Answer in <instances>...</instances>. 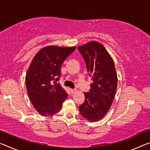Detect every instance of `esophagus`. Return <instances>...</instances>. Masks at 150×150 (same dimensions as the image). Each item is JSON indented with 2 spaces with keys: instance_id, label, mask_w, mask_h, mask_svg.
Returning <instances> with one entry per match:
<instances>
[{
  "instance_id": "1",
  "label": "esophagus",
  "mask_w": 150,
  "mask_h": 150,
  "mask_svg": "<svg viewBox=\"0 0 150 150\" xmlns=\"http://www.w3.org/2000/svg\"><path fill=\"white\" fill-rule=\"evenodd\" d=\"M76 91H77V89H76V88H71V93H75Z\"/></svg>"
}]
</instances>
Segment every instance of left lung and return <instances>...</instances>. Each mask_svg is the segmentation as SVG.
Returning a JSON list of instances; mask_svg holds the SVG:
<instances>
[{"mask_svg":"<svg viewBox=\"0 0 150 150\" xmlns=\"http://www.w3.org/2000/svg\"><path fill=\"white\" fill-rule=\"evenodd\" d=\"M87 65L92 83L79 112L90 122L105 117L113 102L117 88L118 77L113 59L106 48L96 41L77 47Z\"/></svg>","mask_w":150,"mask_h":150,"instance_id":"1","label":"left lung"}]
</instances>
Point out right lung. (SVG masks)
<instances>
[{"instance_id":"add662e5","label":"right lung","mask_w":150,"mask_h":150,"mask_svg":"<svg viewBox=\"0 0 150 150\" xmlns=\"http://www.w3.org/2000/svg\"><path fill=\"white\" fill-rule=\"evenodd\" d=\"M75 49V46L47 45L33 58L25 81L30 100L42 116H52L58 112L67 98L68 94L57 81L62 63Z\"/></svg>"}]
</instances>
